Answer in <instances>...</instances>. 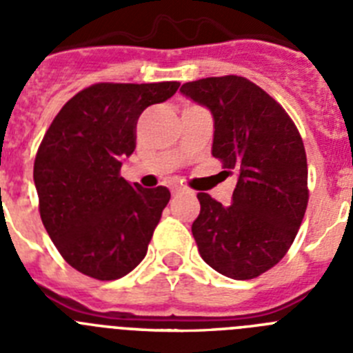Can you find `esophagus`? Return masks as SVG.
I'll use <instances>...</instances> for the list:
<instances>
[{
    "instance_id": "obj_1",
    "label": "esophagus",
    "mask_w": 353,
    "mask_h": 353,
    "mask_svg": "<svg viewBox=\"0 0 353 353\" xmlns=\"http://www.w3.org/2000/svg\"><path fill=\"white\" fill-rule=\"evenodd\" d=\"M183 191H185V189H183V187H179V185H176V187H173V191H171V192H173V196H176V194H182Z\"/></svg>"
}]
</instances>
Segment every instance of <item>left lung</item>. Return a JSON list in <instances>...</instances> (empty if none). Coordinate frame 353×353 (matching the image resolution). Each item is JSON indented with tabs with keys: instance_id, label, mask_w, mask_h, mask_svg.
<instances>
[{
	"instance_id": "left-lung-1",
	"label": "left lung",
	"mask_w": 353,
	"mask_h": 353,
	"mask_svg": "<svg viewBox=\"0 0 353 353\" xmlns=\"http://www.w3.org/2000/svg\"><path fill=\"white\" fill-rule=\"evenodd\" d=\"M180 92L210 109L212 155L239 174L226 207L198 194L192 235L199 254L226 277H258L288 252L304 219L310 192L301 134L285 109L245 77H207Z\"/></svg>"
}]
</instances>
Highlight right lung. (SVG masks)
I'll return each mask as SVG.
<instances>
[{"label":"right lung","mask_w":353,"mask_h":353,"mask_svg":"<svg viewBox=\"0 0 353 353\" xmlns=\"http://www.w3.org/2000/svg\"><path fill=\"white\" fill-rule=\"evenodd\" d=\"M180 83H99L56 114L33 166L39 210L52 244L70 267L101 281L141 263L171 194L120 176L136 148V123Z\"/></svg>","instance_id":"right-lung-1"}]
</instances>
